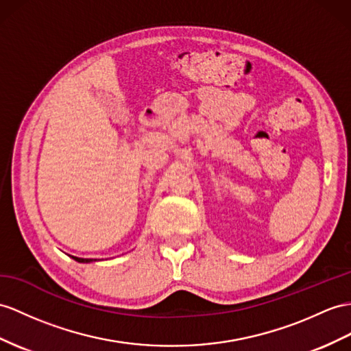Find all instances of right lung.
Segmentation results:
<instances>
[{
    "label": "right lung",
    "mask_w": 351,
    "mask_h": 351,
    "mask_svg": "<svg viewBox=\"0 0 351 351\" xmlns=\"http://www.w3.org/2000/svg\"><path fill=\"white\" fill-rule=\"evenodd\" d=\"M73 259L77 261V262H90L92 259H83V258H75V256H73Z\"/></svg>",
    "instance_id": "right-lung-1"
}]
</instances>
